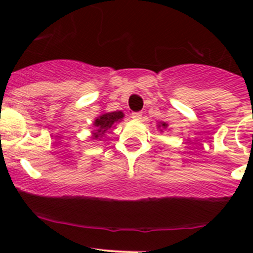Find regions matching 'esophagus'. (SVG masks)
<instances>
[{"label": "esophagus", "instance_id": "esophagus-1", "mask_svg": "<svg viewBox=\"0 0 253 253\" xmlns=\"http://www.w3.org/2000/svg\"><path fill=\"white\" fill-rule=\"evenodd\" d=\"M132 119L141 120L142 119V112H132Z\"/></svg>", "mask_w": 253, "mask_h": 253}]
</instances>
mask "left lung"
I'll list each match as a JSON object with an SVG mask.
<instances>
[{
	"mask_svg": "<svg viewBox=\"0 0 253 253\" xmlns=\"http://www.w3.org/2000/svg\"><path fill=\"white\" fill-rule=\"evenodd\" d=\"M168 126V125L167 124H162V127H164V128H165V127H167ZM160 127V126H159Z\"/></svg>",
	"mask_w": 253,
	"mask_h": 253,
	"instance_id": "1",
	"label": "left lung"
}]
</instances>
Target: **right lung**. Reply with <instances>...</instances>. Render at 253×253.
Segmentation results:
<instances>
[{"label": "right lung", "instance_id": "right-lung-1", "mask_svg": "<svg viewBox=\"0 0 253 253\" xmlns=\"http://www.w3.org/2000/svg\"><path fill=\"white\" fill-rule=\"evenodd\" d=\"M124 117L122 111H114V112H108V114H104L101 116H99L98 119L94 122V126L96 127V132L94 133L93 138H99V137H103L104 133L108 131L109 128H111L112 125L115 122L120 121V120Z\"/></svg>", "mask_w": 253, "mask_h": 253}]
</instances>
